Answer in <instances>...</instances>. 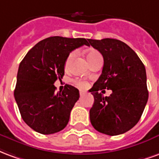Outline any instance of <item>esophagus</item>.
Returning a JSON list of instances; mask_svg holds the SVG:
<instances>
[{"label":"esophagus","mask_w":159,"mask_h":159,"mask_svg":"<svg viewBox=\"0 0 159 159\" xmlns=\"http://www.w3.org/2000/svg\"><path fill=\"white\" fill-rule=\"evenodd\" d=\"M79 93H80V95L82 96V95H84V94L86 93V92H85V91H83V90H80Z\"/></svg>","instance_id":"34e87169"}]
</instances>
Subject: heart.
I'll return each instance as SVG.
<instances>
[{
	"label": "heart",
	"mask_w": 159,
	"mask_h": 159,
	"mask_svg": "<svg viewBox=\"0 0 159 159\" xmlns=\"http://www.w3.org/2000/svg\"><path fill=\"white\" fill-rule=\"evenodd\" d=\"M75 56H76V52L75 51H73V52H70V54L67 57V59L66 60V64H65V67L66 68H68L70 65V63L72 61V59L75 58ZM86 57L87 59H88V61L89 62V64L91 63H93V61H95L97 59H99L101 57V54H100V52H98L97 50H93V49H91V50H89L88 52H86ZM74 83L76 84V86L80 88V89H84V88H86L88 86V83L85 82V81H82V80L79 79H75L74 81Z\"/></svg>",
	"instance_id": "heart-1"
}]
</instances>
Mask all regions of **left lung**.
I'll return each mask as SVG.
<instances>
[{"label":"left lung","mask_w":159,"mask_h":159,"mask_svg":"<svg viewBox=\"0 0 159 159\" xmlns=\"http://www.w3.org/2000/svg\"><path fill=\"white\" fill-rule=\"evenodd\" d=\"M89 46L102 54V73L89 92L94 102L90 122L100 133L117 135L131 129L143 113L148 100L147 73L133 49L119 40L89 39ZM111 89L110 97L98 91Z\"/></svg>","instance_id":"left-lung-1"}]
</instances>
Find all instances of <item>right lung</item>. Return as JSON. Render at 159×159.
<instances>
[{
  "label": "right lung",
  "mask_w": 159,
  "mask_h": 159,
  "mask_svg": "<svg viewBox=\"0 0 159 159\" xmlns=\"http://www.w3.org/2000/svg\"><path fill=\"white\" fill-rule=\"evenodd\" d=\"M89 40L51 36L34 46L20 63L14 97L23 120L36 132L54 134L67 125L79 91L66 84L62 93H56L53 83L65 75L70 52L89 46Z\"/></svg>",
  "instance_id": "right-lung-1"
}]
</instances>
